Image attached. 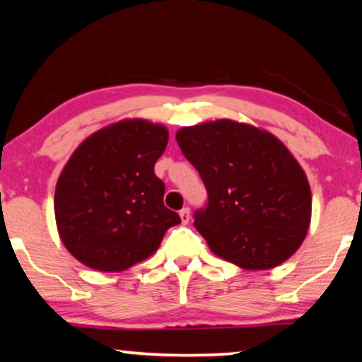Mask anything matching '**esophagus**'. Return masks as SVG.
I'll use <instances>...</instances> for the list:
<instances>
[{
  "label": "esophagus",
  "instance_id": "esophagus-1",
  "mask_svg": "<svg viewBox=\"0 0 362 362\" xmlns=\"http://www.w3.org/2000/svg\"><path fill=\"white\" fill-rule=\"evenodd\" d=\"M178 214H180L182 224H187L190 221V209L189 207H184L180 212H178Z\"/></svg>",
  "mask_w": 362,
  "mask_h": 362
}]
</instances>
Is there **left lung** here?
<instances>
[{"mask_svg": "<svg viewBox=\"0 0 362 362\" xmlns=\"http://www.w3.org/2000/svg\"><path fill=\"white\" fill-rule=\"evenodd\" d=\"M175 138L207 189L194 226L217 256L245 269H269L298 250L310 226L312 194L280 139L230 119L187 126Z\"/></svg>", "mask_w": 362, "mask_h": 362, "instance_id": "obj_1", "label": "left lung"}]
</instances>
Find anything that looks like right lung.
<instances>
[{
  "instance_id": "1",
  "label": "right lung",
  "mask_w": 362,
  "mask_h": 362,
  "mask_svg": "<svg viewBox=\"0 0 362 362\" xmlns=\"http://www.w3.org/2000/svg\"><path fill=\"white\" fill-rule=\"evenodd\" d=\"M168 129L146 119H123L77 146L55 187V221L64 246L98 272H123L158 250L180 223L163 206L165 184L155 163Z\"/></svg>"
}]
</instances>
